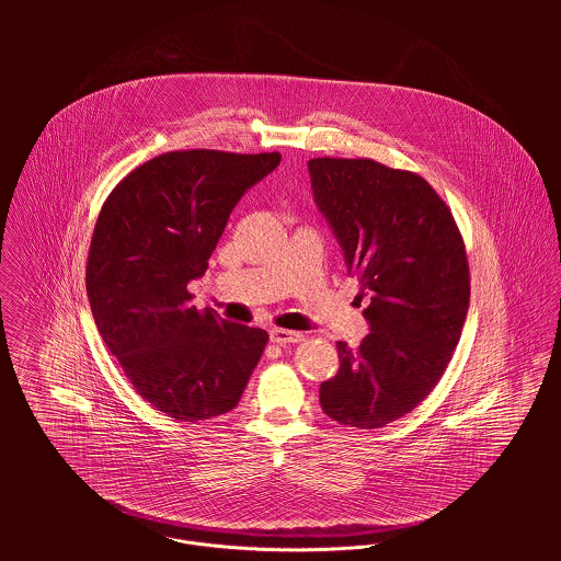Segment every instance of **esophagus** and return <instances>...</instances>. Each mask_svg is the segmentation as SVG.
<instances>
[{
    "label": "esophagus",
    "mask_w": 561,
    "mask_h": 561,
    "mask_svg": "<svg viewBox=\"0 0 561 561\" xmlns=\"http://www.w3.org/2000/svg\"><path fill=\"white\" fill-rule=\"evenodd\" d=\"M270 339L278 345H289V343H300L305 341L302 332H294V330H285V328H274L270 330Z\"/></svg>",
    "instance_id": "34e87169"
}]
</instances>
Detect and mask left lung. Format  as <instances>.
<instances>
[{"instance_id":"left-lung-1","label":"left lung","mask_w":561,"mask_h":561,"mask_svg":"<svg viewBox=\"0 0 561 561\" xmlns=\"http://www.w3.org/2000/svg\"><path fill=\"white\" fill-rule=\"evenodd\" d=\"M311 185L369 305L356 350L321 382V410L356 430L385 427L430 396L460 341L471 276L449 205L416 172L369 158H316Z\"/></svg>"}]
</instances>
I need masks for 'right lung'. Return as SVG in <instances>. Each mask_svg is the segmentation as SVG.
<instances>
[{"instance_id": "1", "label": "right lung", "mask_w": 561, "mask_h": 561, "mask_svg": "<svg viewBox=\"0 0 561 561\" xmlns=\"http://www.w3.org/2000/svg\"><path fill=\"white\" fill-rule=\"evenodd\" d=\"M280 153L168 151L105 198L88 250L85 294L105 347L136 393L176 421L233 410L267 332L192 307L241 194Z\"/></svg>"}]
</instances>
